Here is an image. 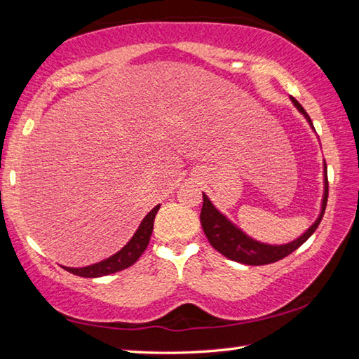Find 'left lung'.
Returning a JSON list of instances; mask_svg holds the SVG:
<instances>
[{
	"label": "left lung",
	"mask_w": 359,
	"mask_h": 359,
	"mask_svg": "<svg viewBox=\"0 0 359 359\" xmlns=\"http://www.w3.org/2000/svg\"><path fill=\"white\" fill-rule=\"evenodd\" d=\"M290 100L296 106L297 111H299L309 125L313 128V123L311 117H309L307 112L304 111V107L297 102L293 96H290ZM323 175H325V193L323 199H321V210L320 215L315 223L309 228L306 233L301 234L299 238L288 242V244L282 245H271V244H263V242H258L252 239L250 236H247L244 231L236 226L233 222H229L226 217H224L220 210H217L214 204L210 203L208 194L203 193V209H201V224L204 229L205 238L209 239L210 245L215 248L217 252H220L223 257H226L233 261H238L242 264L248 266H263V264H271L276 263V261L288 257L290 253H293L296 248H299L304 242H306L311 236L315 233V229L318 228V224L323 218L326 203H327V171H326V163L323 165Z\"/></svg>",
	"instance_id": "obj_1"
}]
</instances>
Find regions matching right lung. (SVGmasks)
<instances>
[{
	"mask_svg": "<svg viewBox=\"0 0 359 359\" xmlns=\"http://www.w3.org/2000/svg\"><path fill=\"white\" fill-rule=\"evenodd\" d=\"M158 209H160V204L155 205V208L144 217V220L141 222V224H139V228L136 229L135 236L130 239L128 244H126L123 248H121V250H118L115 255H112V257L102 259V261H100V263H95L92 266H85V267L63 266V269H66L68 272H71V274L79 276V277L95 278V277L114 274V272L123 271V269H126V267L133 266L149 245L151 231H154V220H155Z\"/></svg>",
	"mask_w": 359,
	"mask_h": 359,
	"instance_id": "1",
	"label": "right lung"
}]
</instances>
